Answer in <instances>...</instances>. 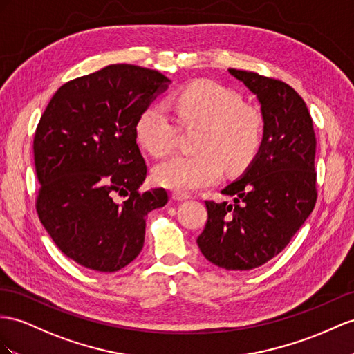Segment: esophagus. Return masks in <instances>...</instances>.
<instances>
[{"instance_id":"esophagus-1","label":"esophagus","mask_w":354,"mask_h":354,"mask_svg":"<svg viewBox=\"0 0 354 354\" xmlns=\"http://www.w3.org/2000/svg\"><path fill=\"white\" fill-rule=\"evenodd\" d=\"M171 198H174V201H176V202H184V201H188V198H192V196L189 194H187V193H174L171 194Z\"/></svg>"}]
</instances>
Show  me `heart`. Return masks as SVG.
<instances>
[{
	"mask_svg": "<svg viewBox=\"0 0 354 354\" xmlns=\"http://www.w3.org/2000/svg\"><path fill=\"white\" fill-rule=\"evenodd\" d=\"M171 107L184 125H203L197 153H178L153 170L157 184L178 193L211 185L225 165L241 170L256 157L263 139V116L257 107L241 103L239 94L214 80H196L171 97ZM136 131L152 156L165 157L178 142V124L162 103L140 113Z\"/></svg>",
	"mask_w": 354,
	"mask_h": 354,
	"instance_id": "obj_1",
	"label": "heart"
}]
</instances>
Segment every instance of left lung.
I'll return each mask as SVG.
<instances>
[{"mask_svg":"<svg viewBox=\"0 0 354 354\" xmlns=\"http://www.w3.org/2000/svg\"><path fill=\"white\" fill-rule=\"evenodd\" d=\"M254 94L263 116L257 156L223 189L233 203L206 201L197 245L215 266L251 270L283 251L313 212L315 133L302 97L281 80L229 68Z\"/></svg>","mask_w":354,"mask_h":354,"instance_id":"1","label":"left lung"}]
</instances>
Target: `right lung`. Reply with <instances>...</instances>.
<instances>
[{"label":"right lung","mask_w":354,"mask_h":354,"mask_svg":"<svg viewBox=\"0 0 354 354\" xmlns=\"http://www.w3.org/2000/svg\"><path fill=\"white\" fill-rule=\"evenodd\" d=\"M169 84L157 70L112 64L62 85L40 118L35 207L52 241L80 266L116 272L131 263L148 212L169 201L165 188L140 192L147 165L136 142L140 113Z\"/></svg>","instance_id":"right-lung-1"}]
</instances>
